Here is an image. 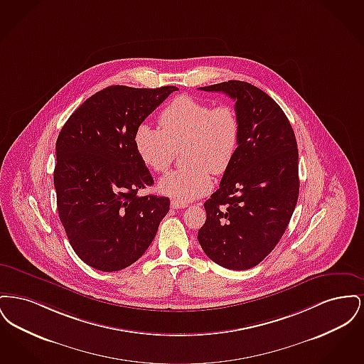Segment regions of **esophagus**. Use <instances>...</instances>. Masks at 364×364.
<instances>
[{"label":"esophagus","mask_w":364,"mask_h":364,"mask_svg":"<svg viewBox=\"0 0 364 364\" xmlns=\"http://www.w3.org/2000/svg\"><path fill=\"white\" fill-rule=\"evenodd\" d=\"M171 206L173 208H187V203H184V202H180V200H176L173 199L172 202H171Z\"/></svg>","instance_id":"esophagus-1"}]
</instances>
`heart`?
Here are the masks:
<instances>
[{
	"label": "heart",
	"mask_w": 364,
	"mask_h": 364,
	"mask_svg": "<svg viewBox=\"0 0 364 364\" xmlns=\"http://www.w3.org/2000/svg\"><path fill=\"white\" fill-rule=\"evenodd\" d=\"M159 128L140 124L134 146L140 161L153 172L165 173L181 150L183 168L166 174L158 190L188 202L211 187V174L225 173L237 154L242 127L229 105H211L190 95L174 98L159 113Z\"/></svg>",
	"instance_id": "b5f03b06"
}]
</instances>
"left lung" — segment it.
I'll return each instance as SVG.
<instances>
[{"label": "left lung", "mask_w": 364, "mask_h": 364, "mask_svg": "<svg viewBox=\"0 0 364 364\" xmlns=\"http://www.w3.org/2000/svg\"><path fill=\"white\" fill-rule=\"evenodd\" d=\"M203 91L235 100L242 134L237 154L210 199L198 232L205 254L230 270L257 266L277 245L299 196V151L292 125L264 91L229 80Z\"/></svg>", "instance_id": "8db88e82"}]
</instances>
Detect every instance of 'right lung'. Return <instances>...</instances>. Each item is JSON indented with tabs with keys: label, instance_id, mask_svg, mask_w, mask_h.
Wrapping results in <instances>:
<instances>
[{
	"label": "right lung",
	"instance_id": "obj_1",
	"mask_svg": "<svg viewBox=\"0 0 364 364\" xmlns=\"http://www.w3.org/2000/svg\"><path fill=\"white\" fill-rule=\"evenodd\" d=\"M177 87L110 86L70 114L55 143L57 210L76 255L101 272L131 266L156 237L171 200L154 184L135 131Z\"/></svg>",
	"mask_w": 364,
	"mask_h": 364
}]
</instances>
